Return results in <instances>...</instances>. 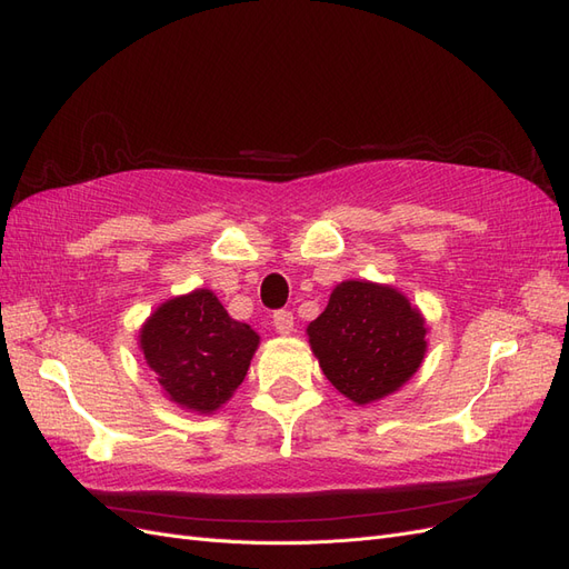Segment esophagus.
Returning a JSON list of instances; mask_svg holds the SVG:
<instances>
[{
	"mask_svg": "<svg viewBox=\"0 0 569 569\" xmlns=\"http://www.w3.org/2000/svg\"><path fill=\"white\" fill-rule=\"evenodd\" d=\"M293 327H296L293 312H286V310H281V312H276V315H273V329H276V333L288 336V333H293Z\"/></svg>",
	"mask_w": 569,
	"mask_h": 569,
	"instance_id": "1",
	"label": "esophagus"
}]
</instances>
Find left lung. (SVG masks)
Here are the masks:
<instances>
[{"label": "left lung", "mask_w": 569, "mask_h": 569, "mask_svg": "<svg viewBox=\"0 0 569 569\" xmlns=\"http://www.w3.org/2000/svg\"><path fill=\"white\" fill-rule=\"evenodd\" d=\"M312 352L338 393L367 405L412 379L427 352V323L400 290L343 281L310 327Z\"/></svg>", "instance_id": "1"}]
</instances>
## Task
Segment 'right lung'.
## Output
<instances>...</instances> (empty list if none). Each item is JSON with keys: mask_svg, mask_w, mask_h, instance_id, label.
I'll return each mask as SVG.
<instances>
[{"mask_svg": "<svg viewBox=\"0 0 569 569\" xmlns=\"http://www.w3.org/2000/svg\"><path fill=\"white\" fill-rule=\"evenodd\" d=\"M259 336L207 288L159 305L140 329V350L169 400L212 415L248 375Z\"/></svg>", "mask_w": 569, "mask_h": 569, "instance_id": "obj_1", "label": "right lung"}]
</instances>
